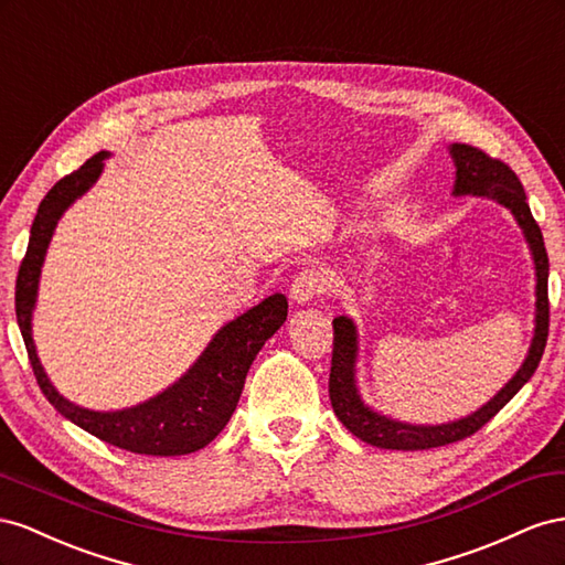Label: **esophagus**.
I'll return each mask as SVG.
<instances>
[{"mask_svg":"<svg viewBox=\"0 0 565 565\" xmlns=\"http://www.w3.org/2000/svg\"><path fill=\"white\" fill-rule=\"evenodd\" d=\"M327 286V277L319 269H302L291 284L294 305H310Z\"/></svg>","mask_w":565,"mask_h":565,"instance_id":"obj_1","label":"esophagus"}]
</instances>
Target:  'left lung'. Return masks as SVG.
<instances>
[{
  "mask_svg": "<svg viewBox=\"0 0 565 565\" xmlns=\"http://www.w3.org/2000/svg\"><path fill=\"white\" fill-rule=\"evenodd\" d=\"M449 156L455 163V184L452 196H473L494 201L513 215L519 224L523 238L527 244L530 257L535 265V317H533V338L521 366L515 374L499 388L486 405H480L476 412L455 418L445 424H409L399 422L388 414L366 405L360 381H358V364H360V329L354 319L341 315L333 319V360H331V376H329V397L331 407L352 435H358L366 445L381 449H430L443 447L469 438L478 428L486 426L490 418L502 409L507 402L519 393L523 385L535 374V369L542 360L546 345V333H550V298H546V281H550V257H546L544 238L537 227V222L530 213L525 201L523 184L519 182L515 172L504 166L502 160H492L482 151L466 147V143H449Z\"/></svg>",
  "mask_w": 565,
  "mask_h": 565,
  "instance_id": "obj_1",
  "label": "left lung"
}]
</instances>
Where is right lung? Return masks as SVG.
Segmentation results:
<instances>
[{
	"label": "right lung",
	"instance_id": "obj_1",
	"mask_svg": "<svg viewBox=\"0 0 565 565\" xmlns=\"http://www.w3.org/2000/svg\"><path fill=\"white\" fill-rule=\"evenodd\" d=\"M106 158H110V151H99L83 168L56 182L40 203L35 222H32L25 260L15 279V319H19L32 372L54 409L71 424L92 433L94 438L135 455L180 457L199 452L227 426L253 360L286 321L288 300L281 294H274L227 321L180 379L132 407L102 412L63 397L40 362L35 338H32V315L38 308L42 267L56 224L77 199H83L99 182Z\"/></svg>",
	"mask_w": 565,
	"mask_h": 565
}]
</instances>
